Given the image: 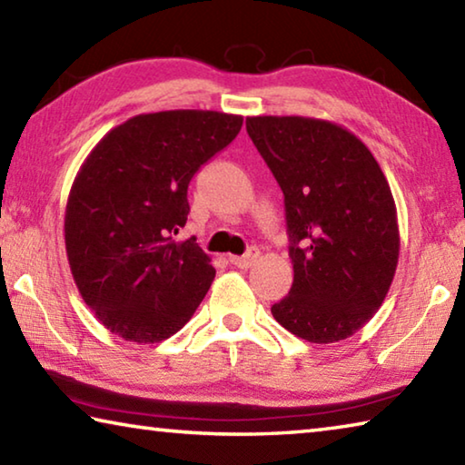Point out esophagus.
I'll return each instance as SVG.
<instances>
[{"mask_svg": "<svg viewBox=\"0 0 465 465\" xmlns=\"http://www.w3.org/2000/svg\"><path fill=\"white\" fill-rule=\"evenodd\" d=\"M258 258H261V250H258L256 246H252L243 256H230V262L233 266H238V269H250V266L254 264Z\"/></svg>", "mask_w": 465, "mask_h": 465, "instance_id": "obj_1", "label": "esophagus"}]
</instances>
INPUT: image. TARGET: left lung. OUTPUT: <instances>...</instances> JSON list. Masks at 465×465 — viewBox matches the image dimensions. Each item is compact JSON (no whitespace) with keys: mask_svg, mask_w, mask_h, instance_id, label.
I'll return each instance as SVG.
<instances>
[{"mask_svg":"<svg viewBox=\"0 0 465 465\" xmlns=\"http://www.w3.org/2000/svg\"><path fill=\"white\" fill-rule=\"evenodd\" d=\"M246 129L285 196L293 285L272 316L308 342L344 341L375 316L398 266L388 180L341 124L250 116Z\"/></svg>","mask_w":465,"mask_h":465,"instance_id":"1","label":"left lung"}]
</instances>
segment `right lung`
<instances>
[{"label":"right lung","mask_w":465,"mask_h":465,"mask_svg":"<svg viewBox=\"0 0 465 465\" xmlns=\"http://www.w3.org/2000/svg\"><path fill=\"white\" fill-rule=\"evenodd\" d=\"M243 119L215 110L139 114L102 137L74 180L65 248L77 289L129 342L176 334L215 279L194 238L178 242L188 184L238 135Z\"/></svg>","instance_id":"add662e5"}]
</instances>
